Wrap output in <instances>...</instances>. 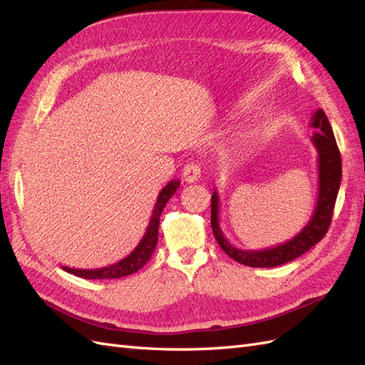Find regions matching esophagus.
Here are the masks:
<instances>
[{"label":"esophagus","instance_id":"obj_1","mask_svg":"<svg viewBox=\"0 0 365 365\" xmlns=\"http://www.w3.org/2000/svg\"><path fill=\"white\" fill-rule=\"evenodd\" d=\"M200 176H201V165L197 164L196 161H190V163H187L184 165L182 178L187 182H195V181L200 180Z\"/></svg>","mask_w":365,"mask_h":365}]
</instances>
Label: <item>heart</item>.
<instances>
[{
	"instance_id": "b5f03b06",
	"label": "heart",
	"mask_w": 365,
	"mask_h": 365,
	"mask_svg": "<svg viewBox=\"0 0 365 365\" xmlns=\"http://www.w3.org/2000/svg\"><path fill=\"white\" fill-rule=\"evenodd\" d=\"M252 138V132H245L244 135L240 137V145H247V143Z\"/></svg>"
}]
</instances>
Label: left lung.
I'll return each instance as SVG.
<instances>
[{
  "label": "left lung",
  "instance_id": "1",
  "mask_svg": "<svg viewBox=\"0 0 365 365\" xmlns=\"http://www.w3.org/2000/svg\"><path fill=\"white\" fill-rule=\"evenodd\" d=\"M311 126L317 129L311 137L318 152V196L314 215L304 228L291 240L264 250H240L230 244L219 224V193L212 195V230L219 247L228 256L247 267L272 268L303 256L324 237L332 220L334 207L341 184V155L336 146L332 126L323 109H317L311 118Z\"/></svg>",
  "mask_w": 365,
  "mask_h": 365
}]
</instances>
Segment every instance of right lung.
<instances>
[{
    "mask_svg": "<svg viewBox=\"0 0 365 365\" xmlns=\"http://www.w3.org/2000/svg\"><path fill=\"white\" fill-rule=\"evenodd\" d=\"M178 187H180V180H172L163 187L158 197H157L155 207H153V210H152V216L149 220V225L146 228V233L143 235L141 240L138 242V245L134 248V251L129 254V256L118 260L117 263L108 264V267H103V268L81 269V268L62 267V269L73 274V275H77V277L90 279V280L120 279V277H126V275H130V274L137 272L138 269H141L150 259L152 252L155 251L157 242H158L160 216L163 213L165 204H168V201L173 196V193L176 192Z\"/></svg>",
    "mask_w": 365,
    "mask_h": 365,
    "instance_id": "add662e5",
    "label": "right lung"
}]
</instances>
